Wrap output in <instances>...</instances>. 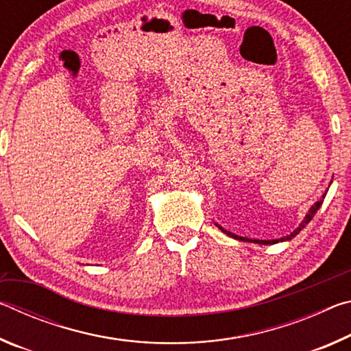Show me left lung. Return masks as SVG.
Listing matches in <instances>:
<instances>
[{
  "label": "left lung",
  "instance_id": "8db88e82",
  "mask_svg": "<svg viewBox=\"0 0 351 351\" xmlns=\"http://www.w3.org/2000/svg\"><path fill=\"white\" fill-rule=\"evenodd\" d=\"M324 198H325V195H324V197H322V199H320V201H317V203H314V206L311 207V209H310V212H308V213H306V215H305V218H304V221H302V223L299 224V228H297V229L294 230V232H291L289 235H287V237H283V239H280V241H283V240H291V239H293V237H295L297 234H299V232H300V230H302V229H304V228H305V226H306L308 223H310V221H311V219H313V217H314V215H316V212L319 210V207H320V206H322V203H324ZM218 228H219V229H221L224 234H228L229 237H232V239H237V240H241V241H252V240L243 239V237H239V235H235V234H232V232H229V230H224V229L221 228V226H218ZM254 241H255V243H260V245H274V243H277L278 240H254Z\"/></svg>",
  "mask_w": 351,
  "mask_h": 351
}]
</instances>
